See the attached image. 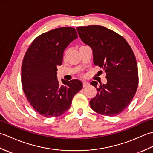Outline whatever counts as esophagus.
Returning <instances> with one entry per match:
<instances>
[{
  "label": "esophagus",
  "instance_id": "34e87169",
  "mask_svg": "<svg viewBox=\"0 0 153 153\" xmlns=\"http://www.w3.org/2000/svg\"><path fill=\"white\" fill-rule=\"evenodd\" d=\"M90 85V83L87 82H85V81H83V86L84 87H88Z\"/></svg>",
  "mask_w": 153,
  "mask_h": 153
}]
</instances>
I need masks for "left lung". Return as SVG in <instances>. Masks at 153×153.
Returning <instances> with one entry per match:
<instances>
[{
  "instance_id": "8db88e82",
  "label": "left lung",
  "mask_w": 153,
  "mask_h": 153,
  "mask_svg": "<svg viewBox=\"0 0 153 153\" xmlns=\"http://www.w3.org/2000/svg\"><path fill=\"white\" fill-rule=\"evenodd\" d=\"M84 43L93 51V62L105 70L106 84L93 81L96 96L90 106L102 115L114 116L129 105L138 86L137 61L131 47L120 35L101 25L77 27Z\"/></svg>"
}]
</instances>
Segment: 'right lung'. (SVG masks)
Instances as JSON below:
<instances>
[{"mask_svg":"<svg viewBox=\"0 0 153 153\" xmlns=\"http://www.w3.org/2000/svg\"><path fill=\"white\" fill-rule=\"evenodd\" d=\"M77 38L72 27L51 30L35 39L23 60V90L35 111L47 118L66 112L74 96L83 87L77 79H62L63 85H60L57 77V66L62 63L64 51Z\"/></svg>","mask_w":153,"mask_h":153,"instance_id":"obj_1","label":"right lung"}]
</instances>
